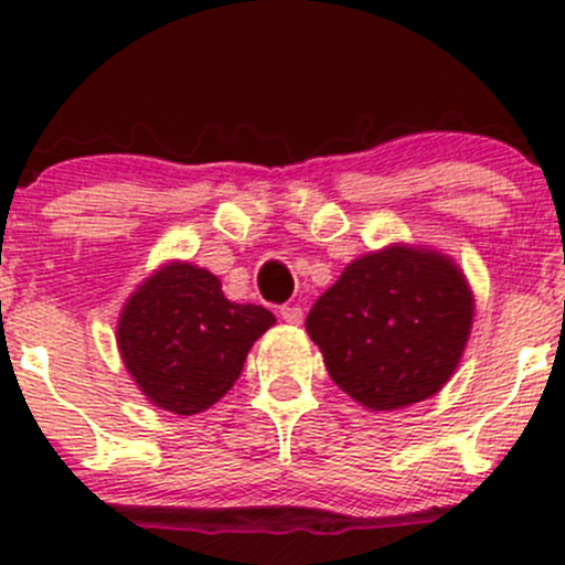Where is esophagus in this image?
Wrapping results in <instances>:
<instances>
[{
    "instance_id": "obj_1",
    "label": "esophagus",
    "mask_w": 565,
    "mask_h": 565,
    "mask_svg": "<svg viewBox=\"0 0 565 565\" xmlns=\"http://www.w3.org/2000/svg\"><path fill=\"white\" fill-rule=\"evenodd\" d=\"M278 315H281L284 322H289V324L303 322V309H300V306H281V311H278Z\"/></svg>"
}]
</instances>
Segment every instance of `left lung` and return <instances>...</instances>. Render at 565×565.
<instances>
[{"label": "left lung", "instance_id": "1", "mask_svg": "<svg viewBox=\"0 0 565 565\" xmlns=\"http://www.w3.org/2000/svg\"><path fill=\"white\" fill-rule=\"evenodd\" d=\"M470 322L472 295L451 259L391 246L350 262L311 306L306 330L341 391L391 413L448 383Z\"/></svg>", "mask_w": 565, "mask_h": 565}]
</instances>
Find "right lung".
<instances>
[{
    "mask_svg": "<svg viewBox=\"0 0 565 565\" xmlns=\"http://www.w3.org/2000/svg\"><path fill=\"white\" fill-rule=\"evenodd\" d=\"M273 322L262 306L226 300L210 270L172 262L130 295L117 344L152 404L193 415L237 383L250 344Z\"/></svg>",
    "mask_w": 565,
    "mask_h": 565,
    "instance_id": "1",
    "label": "right lung"
}]
</instances>
